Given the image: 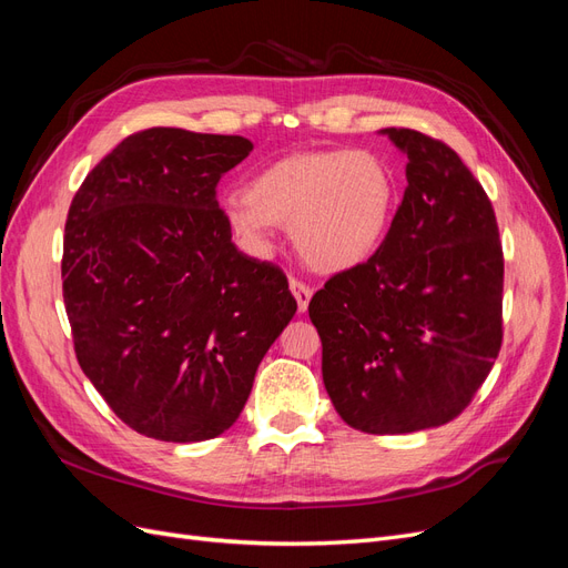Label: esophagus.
<instances>
[{
	"label": "esophagus",
	"instance_id": "esophagus-1",
	"mask_svg": "<svg viewBox=\"0 0 568 568\" xmlns=\"http://www.w3.org/2000/svg\"><path fill=\"white\" fill-rule=\"evenodd\" d=\"M288 288H291V294H294V298L298 303V313H307V303H311V298H313V288L305 286L298 280H291Z\"/></svg>",
	"mask_w": 568,
	"mask_h": 568
}]
</instances>
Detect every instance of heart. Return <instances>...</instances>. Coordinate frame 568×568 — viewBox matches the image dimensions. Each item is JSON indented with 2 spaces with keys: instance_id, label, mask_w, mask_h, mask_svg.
Here are the masks:
<instances>
[{
  "instance_id": "heart-1",
  "label": "heart",
  "mask_w": 568,
  "mask_h": 568,
  "mask_svg": "<svg viewBox=\"0 0 568 568\" xmlns=\"http://www.w3.org/2000/svg\"><path fill=\"white\" fill-rule=\"evenodd\" d=\"M220 209L246 251L270 253L274 227H291L307 265L338 274L372 261L386 242L398 182L374 149L298 151L257 170Z\"/></svg>"
}]
</instances>
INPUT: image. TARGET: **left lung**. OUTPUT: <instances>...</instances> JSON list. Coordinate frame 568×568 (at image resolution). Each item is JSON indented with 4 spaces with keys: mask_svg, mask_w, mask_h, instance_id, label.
<instances>
[{
    "mask_svg": "<svg viewBox=\"0 0 568 568\" xmlns=\"http://www.w3.org/2000/svg\"><path fill=\"white\" fill-rule=\"evenodd\" d=\"M407 156V189L372 261L311 301L324 388L348 426L412 434L448 424L500 353L505 261L493 205L457 153L379 130Z\"/></svg>",
    "mask_w": 568,
    "mask_h": 568,
    "instance_id": "obj_1",
    "label": "left lung"
}]
</instances>
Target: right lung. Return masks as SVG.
Returning <instances> with one entry per match:
<instances>
[{
	"label": "right lung",
	"instance_id": "1",
	"mask_svg": "<svg viewBox=\"0 0 568 568\" xmlns=\"http://www.w3.org/2000/svg\"><path fill=\"white\" fill-rule=\"evenodd\" d=\"M251 151L246 136L136 132L68 211L61 274L78 363L142 436L225 434L296 315L284 272L232 244L215 199Z\"/></svg>",
	"mask_w": 568,
	"mask_h": 568
}]
</instances>
